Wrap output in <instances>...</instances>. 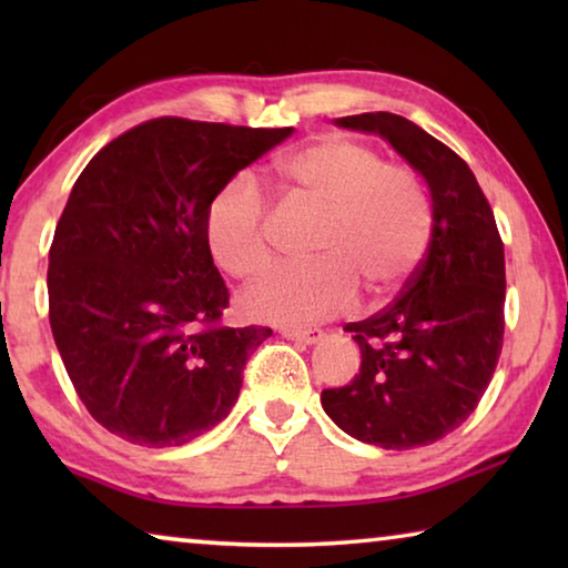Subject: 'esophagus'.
<instances>
[{
    "instance_id": "obj_1",
    "label": "esophagus",
    "mask_w": 568,
    "mask_h": 568,
    "mask_svg": "<svg viewBox=\"0 0 568 568\" xmlns=\"http://www.w3.org/2000/svg\"><path fill=\"white\" fill-rule=\"evenodd\" d=\"M283 338L287 341H295V343H305V345H313L323 338V331L321 328H281Z\"/></svg>"
}]
</instances>
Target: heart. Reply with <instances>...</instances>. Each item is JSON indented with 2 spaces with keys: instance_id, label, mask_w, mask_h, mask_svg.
Returning <instances> with one entry per match:
<instances>
[{
  "instance_id": "obj_1",
  "label": "heart",
  "mask_w": 568,
  "mask_h": 568,
  "mask_svg": "<svg viewBox=\"0 0 568 568\" xmlns=\"http://www.w3.org/2000/svg\"><path fill=\"white\" fill-rule=\"evenodd\" d=\"M277 180L291 200L313 213L305 267H285L247 287L243 307L263 323L301 325L345 311L358 285L388 297L406 285L434 237V213L420 180L408 168L386 165L368 142L325 134L277 162ZM207 245L235 277L263 275L275 261L271 207L261 185L237 172L210 200Z\"/></svg>"
}]
</instances>
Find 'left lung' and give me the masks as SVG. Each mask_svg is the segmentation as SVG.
<instances>
[{
	"label": "left lung",
	"instance_id": "8db88e82",
	"mask_svg": "<svg viewBox=\"0 0 568 568\" xmlns=\"http://www.w3.org/2000/svg\"><path fill=\"white\" fill-rule=\"evenodd\" d=\"M378 132L430 190L434 237L400 295L345 331L361 348L348 386L321 403L345 434L381 448L428 446L476 410L504 348L506 265L494 210L454 150L393 112L335 120Z\"/></svg>",
	"mask_w": 568,
	"mask_h": 568
}]
</instances>
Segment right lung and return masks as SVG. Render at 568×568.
<instances>
[{"mask_svg":"<svg viewBox=\"0 0 568 568\" xmlns=\"http://www.w3.org/2000/svg\"><path fill=\"white\" fill-rule=\"evenodd\" d=\"M293 128L185 118L122 132L77 178L50 247V325L77 396L134 446H182L235 406L265 325L227 328L210 200Z\"/></svg>","mask_w":568,"mask_h":568,"instance_id":"right-lung-1","label":"right lung"}]
</instances>
